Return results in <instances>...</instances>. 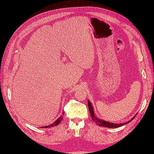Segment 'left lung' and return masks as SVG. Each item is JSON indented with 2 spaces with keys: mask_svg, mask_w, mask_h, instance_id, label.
<instances>
[{
  "mask_svg": "<svg viewBox=\"0 0 154 154\" xmlns=\"http://www.w3.org/2000/svg\"><path fill=\"white\" fill-rule=\"evenodd\" d=\"M88 110H89L90 114H91V118H92L93 121H94V122L96 123V124H97V125L101 126V127H103L118 128V127H122V126H123L125 125H127V123H130V122H132V121L134 119V118L136 117V115H137V114H136L131 119L128 121V122H127L123 123H110V122H106V121L103 120L101 119H100L98 117H97V116L94 113V109H93L92 104L91 103V101L88 100Z\"/></svg>",
  "mask_w": 154,
  "mask_h": 154,
  "instance_id": "obj_1",
  "label": "left lung"
}]
</instances>
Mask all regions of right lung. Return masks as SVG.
<instances>
[{"mask_svg":"<svg viewBox=\"0 0 154 154\" xmlns=\"http://www.w3.org/2000/svg\"><path fill=\"white\" fill-rule=\"evenodd\" d=\"M63 114H64V112H63L62 115L60 116L59 118H58L57 120H56L55 122L54 123H53L52 124H51V125H49L48 126H45V127H41L40 128H51V127H55V126L59 125V123L61 122L62 120L63 119Z\"/></svg>","mask_w":154,"mask_h":154,"instance_id":"right-lung-1","label":"right lung"}]
</instances>
